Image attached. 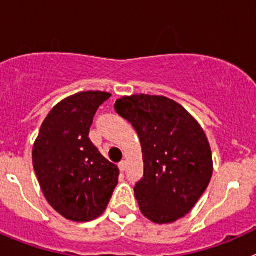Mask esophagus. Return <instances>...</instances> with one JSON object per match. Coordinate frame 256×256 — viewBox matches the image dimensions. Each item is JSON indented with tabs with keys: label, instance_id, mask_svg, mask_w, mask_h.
I'll list each match as a JSON object with an SVG mask.
<instances>
[{
	"label": "esophagus",
	"instance_id": "1",
	"mask_svg": "<svg viewBox=\"0 0 256 256\" xmlns=\"http://www.w3.org/2000/svg\"><path fill=\"white\" fill-rule=\"evenodd\" d=\"M119 169H120V172H124L126 169V160H123V162H119Z\"/></svg>",
	"mask_w": 256,
	"mask_h": 256
}]
</instances>
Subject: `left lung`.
Wrapping results in <instances>:
<instances>
[{
  "label": "left lung",
  "mask_w": 256,
  "mask_h": 256,
  "mask_svg": "<svg viewBox=\"0 0 256 256\" xmlns=\"http://www.w3.org/2000/svg\"><path fill=\"white\" fill-rule=\"evenodd\" d=\"M115 110L130 122L141 144L144 177L134 187L141 212L156 224L183 218L212 176L204 130L182 105L164 96H124Z\"/></svg>",
  "instance_id": "left-lung-1"
}]
</instances>
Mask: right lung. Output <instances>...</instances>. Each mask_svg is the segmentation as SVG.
<instances>
[{"instance_id":"add662e5","label":"right lung","mask_w":256,"mask_h":256,"mask_svg":"<svg viewBox=\"0 0 256 256\" xmlns=\"http://www.w3.org/2000/svg\"><path fill=\"white\" fill-rule=\"evenodd\" d=\"M110 96L84 91L61 100L48 112L33 144V166L44 198L69 220L98 218L118 184V166L88 138L97 108Z\"/></svg>"}]
</instances>
